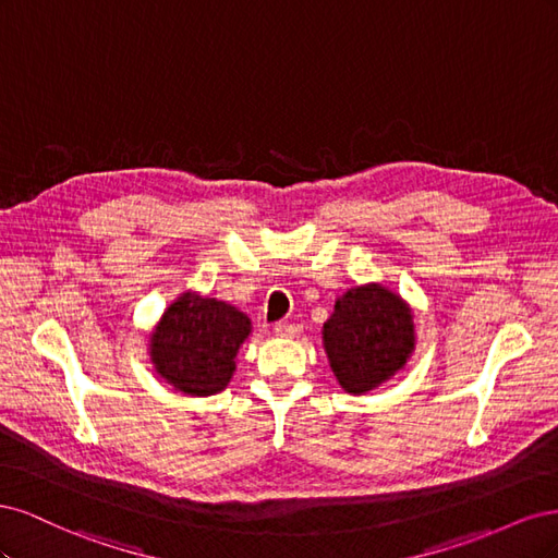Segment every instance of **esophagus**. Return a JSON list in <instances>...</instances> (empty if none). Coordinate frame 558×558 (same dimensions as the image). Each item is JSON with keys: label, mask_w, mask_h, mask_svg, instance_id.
I'll list each match as a JSON object with an SVG mask.
<instances>
[{"label": "esophagus", "mask_w": 558, "mask_h": 558, "mask_svg": "<svg viewBox=\"0 0 558 558\" xmlns=\"http://www.w3.org/2000/svg\"><path fill=\"white\" fill-rule=\"evenodd\" d=\"M300 330H302V326L295 324V320H279V324H275V332L279 337H295V335H300Z\"/></svg>", "instance_id": "obj_1"}]
</instances>
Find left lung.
<instances>
[{
  "label": "left lung",
  "mask_w": 558,
  "mask_h": 558,
  "mask_svg": "<svg viewBox=\"0 0 558 558\" xmlns=\"http://www.w3.org/2000/svg\"><path fill=\"white\" fill-rule=\"evenodd\" d=\"M324 347L344 391H373L408 363L414 349L410 307L379 283L351 289L324 324Z\"/></svg>",
  "instance_id": "left-lung-1"
}]
</instances>
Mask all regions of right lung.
<instances>
[{"mask_svg":"<svg viewBox=\"0 0 558 558\" xmlns=\"http://www.w3.org/2000/svg\"><path fill=\"white\" fill-rule=\"evenodd\" d=\"M248 332V316L228 302L183 293L150 335V361L177 391L214 396L228 386Z\"/></svg>","mask_w":558,"mask_h":558,"instance_id":"add662e5","label":"right lung"}]
</instances>
